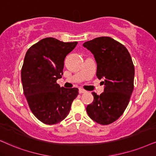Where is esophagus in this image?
I'll use <instances>...</instances> for the list:
<instances>
[{
    "mask_svg": "<svg viewBox=\"0 0 156 156\" xmlns=\"http://www.w3.org/2000/svg\"><path fill=\"white\" fill-rule=\"evenodd\" d=\"M86 90L83 89V88H79V93L80 94H83V93H86Z\"/></svg>",
    "mask_w": 156,
    "mask_h": 156,
    "instance_id": "34e87169",
    "label": "esophagus"
}]
</instances>
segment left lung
<instances>
[{
  "mask_svg": "<svg viewBox=\"0 0 156 156\" xmlns=\"http://www.w3.org/2000/svg\"><path fill=\"white\" fill-rule=\"evenodd\" d=\"M97 64L96 76L104 79V91L93 92L94 101L86 107L90 119L100 125H109L122 115L134 89V67L127 49L109 37H97L84 43Z\"/></svg>",
  "mask_w": 156,
  "mask_h": 156,
  "instance_id": "obj_1",
  "label": "left lung"
}]
</instances>
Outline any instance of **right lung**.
<instances>
[{
  "label": "right lung",
  "instance_id": "add662e5",
  "mask_svg": "<svg viewBox=\"0 0 156 156\" xmlns=\"http://www.w3.org/2000/svg\"><path fill=\"white\" fill-rule=\"evenodd\" d=\"M77 44L47 37L26 53L21 73L23 94L33 114L46 125L63 120L78 94L77 88H65L57 83L63 74L65 58Z\"/></svg>",
  "mask_w": 156,
  "mask_h": 156
}]
</instances>
